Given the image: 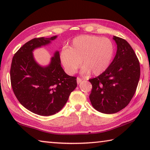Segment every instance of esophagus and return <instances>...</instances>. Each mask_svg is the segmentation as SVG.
Here are the masks:
<instances>
[{
    "label": "esophagus",
    "mask_w": 150,
    "mask_h": 150,
    "mask_svg": "<svg viewBox=\"0 0 150 150\" xmlns=\"http://www.w3.org/2000/svg\"><path fill=\"white\" fill-rule=\"evenodd\" d=\"M82 81V79H81L80 77H77V84H79V83Z\"/></svg>",
    "instance_id": "34e87169"
}]
</instances>
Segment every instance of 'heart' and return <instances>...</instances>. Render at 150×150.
<instances>
[{
	"label": "heart",
	"mask_w": 150,
	"mask_h": 150,
	"mask_svg": "<svg viewBox=\"0 0 150 150\" xmlns=\"http://www.w3.org/2000/svg\"><path fill=\"white\" fill-rule=\"evenodd\" d=\"M114 52L115 47L110 40L83 35L75 38L69 48H63L60 57L69 74L75 73L81 63L83 73L91 71L94 75H99L108 68Z\"/></svg>",
	"instance_id": "1"
}]
</instances>
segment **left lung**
Listing matches in <instances>:
<instances>
[{
  "label": "left lung",
  "instance_id": "left-lung-1",
  "mask_svg": "<svg viewBox=\"0 0 150 150\" xmlns=\"http://www.w3.org/2000/svg\"><path fill=\"white\" fill-rule=\"evenodd\" d=\"M113 39L117 44L113 61L102 74L88 80L92 84L91 103L105 114L118 112L130 103L140 77L139 62L132 47L121 38Z\"/></svg>",
  "mask_w": 150,
  "mask_h": 150
}]
</instances>
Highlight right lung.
<instances>
[{
  "label": "right lung",
  "instance_id": "add662e5",
  "mask_svg": "<svg viewBox=\"0 0 150 150\" xmlns=\"http://www.w3.org/2000/svg\"><path fill=\"white\" fill-rule=\"evenodd\" d=\"M56 38L30 40L16 52L11 63V82L15 96L26 109L41 116L58 112L77 85V78L66 74L62 67L59 52H55L47 67L39 65L34 59L33 50Z\"/></svg>",
  "mask_w": 150,
  "mask_h": 150
}]
</instances>
